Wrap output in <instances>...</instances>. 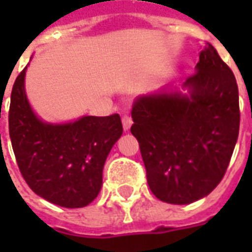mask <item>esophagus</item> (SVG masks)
I'll list each match as a JSON object with an SVG mask.
<instances>
[{"label":"esophagus","mask_w":252,"mask_h":252,"mask_svg":"<svg viewBox=\"0 0 252 252\" xmlns=\"http://www.w3.org/2000/svg\"><path fill=\"white\" fill-rule=\"evenodd\" d=\"M123 128H124V131H128L129 128H131L132 126V119L129 117V116H124L123 117Z\"/></svg>","instance_id":"obj_1"}]
</instances>
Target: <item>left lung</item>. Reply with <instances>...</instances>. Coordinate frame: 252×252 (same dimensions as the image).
Returning <instances> with one entry per match:
<instances>
[{
	"mask_svg": "<svg viewBox=\"0 0 252 252\" xmlns=\"http://www.w3.org/2000/svg\"><path fill=\"white\" fill-rule=\"evenodd\" d=\"M180 90L140 95L132 106L136 137L154 195L185 205L205 197L227 171L240 124L232 70L212 44Z\"/></svg>",
	"mask_w": 252,
	"mask_h": 252,
	"instance_id": "8db88e82",
	"label": "left lung"
}]
</instances>
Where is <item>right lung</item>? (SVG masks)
<instances>
[{
  "label": "right lung",
  "instance_id": "obj_1",
  "mask_svg": "<svg viewBox=\"0 0 252 252\" xmlns=\"http://www.w3.org/2000/svg\"><path fill=\"white\" fill-rule=\"evenodd\" d=\"M25 70L14 81L9 108V135L20 173L41 198L63 208H83L101 190L105 160L123 135L120 116L44 123L27 98Z\"/></svg>",
  "mask_w": 252,
  "mask_h": 252
}]
</instances>
